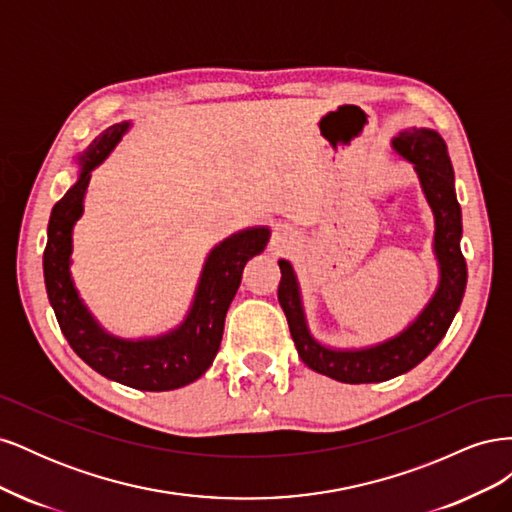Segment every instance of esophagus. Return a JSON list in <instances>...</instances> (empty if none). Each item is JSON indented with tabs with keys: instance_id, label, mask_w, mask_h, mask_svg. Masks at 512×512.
I'll list each match as a JSON object with an SVG mask.
<instances>
[{
	"instance_id": "34e87169",
	"label": "esophagus",
	"mask_w": 512,
	"mask_h": 512,
	"mask_svg": "<svg viewBox=\"0 0 512 512\" xmlns=\"http://www.w3.org/2000/svg\"><path fill=\"white\" fill-rule=\"evenodd\" d=\"M294 243V230L286 224H280L271 235V250L273 252H284Z\"/></svg>"
}]
</instances>
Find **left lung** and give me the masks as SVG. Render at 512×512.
Here are the masks:
<instances>
[{
    "instance_id": "left-lung-1",
    "label": "left lung",
    "mask_w": 512,
    "mask_h": 512,
    "mask_svg": "<svg viewBox=\"0 0 512 512\" xmlns=\"http://www.w3.org/2000/svg\"><path fill=\"white\" fill-rule=\"evenodd\" d=\"M391 151L414 166L421 192L433 213L431 245L438 262V286L406 329L361 348H337L320 342L307 324L297 273L288 260H277L282 271L277 299L301 361L318 374L346 384L391 380L427 359L451 327L468 284L466 258L461 254L463 228L455 194V170L442 136L431 128L401 130L393 136Z\"/></svg>"
}]
</instances>
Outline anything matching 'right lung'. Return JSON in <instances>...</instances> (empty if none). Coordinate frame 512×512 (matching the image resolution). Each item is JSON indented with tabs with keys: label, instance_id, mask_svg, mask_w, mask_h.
<instances>
[{
	"label": "right lung",
	"instance_id": "obj_1",
	"mask_svg": "<svg viewBox=\"0 0 512 512\" xmlns=\"http://www.w3.org/2000/svg\"><path fill=\"white\" fill-rule=\"evenodd\" d=\"M130 128L132 121L115 123L74 156L79 177L55 203L46 230L44 284L61 333L91 369L130 389L173 391L198 380L211 367L222 344L226 312L239 290L243 267L265 250L271 230L269 226L243 228L213 247L200 271L188 314L177 327L149 337H119L106 331L74 284L70 271L72 237L85 211L91 173L111 156Z\"/></svg>",
	"mask_w": 512,
	"mask_h": 512
}]
</instances>
